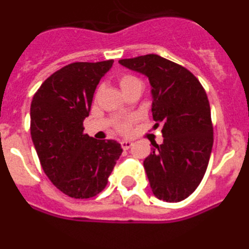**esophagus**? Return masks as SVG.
Listing matches in <instances>:
<instances>
[{
	"mask_svg": "<svg viewBox=\"0 0 249 249\" xmlns=\"http://www.w3.org/2000/svg\"><path fill=\"white\" fill-rule=\"evenodd\" d=\"M121 146H122L123 149H128L133 146V142H132V141H122V142H121Z\"/></svg>",
	"mask_w": 249,
	"mask_h": 249,
	"instance_id": "34e87169",
	"label": "esophagus"
}]
</instances>
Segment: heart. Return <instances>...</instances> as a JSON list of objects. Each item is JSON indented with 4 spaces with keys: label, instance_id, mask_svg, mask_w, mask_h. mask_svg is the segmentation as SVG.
I'll list each match as a JSON object with an SVG mask.
<instances>
[{
    "label": "heart",
    "instance_id": "heart-1",
    "mask_svg": "<svg viewBox=\"0 0 249 249\" xmlns=\"http://www.w3.org/2000/svg\"><path fill=\"white\" fill-rule=\"evenodd\" d=\"M118 82H120L121 89H122L123 92H127L129 91V89H142V87H143V82H142V80H141L140 77L131 73L122 74V76L120 77ZM131 123H132V120L120 121V122L116 123V129H117L118 132H121V133H126V132L129 131Z\"/></svg>",
    "mask_w": 249,
    "mask_h": 249
}]
</instances>
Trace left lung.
Returning a JSON list of instances; mask_svg holds the SVG:
<instances>
[{
  "mask_svg": "<svg viewBox=\"0 0 249 249\" xmlns=\"http://www.w3.org/2000/svg\"><path fill=\"white\" fill-rule=\"evenodd\" d=\"M120 63L148 77L155 128L162 127L163 143H152L143 162L152 192L166 202L183 201L201 183L212 152L213 124L206 91L192 72L158 54L120 59Z\"/></svg>",
  "mask_w": 249,
  "mask_h": 249,
  "instance_id": "obj_1",
  "label": "left lung"
}]
</instances>
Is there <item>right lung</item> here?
I'll list each match as a JSON object with an SVG mask.
<instances>
[{"instance_id":"right-lung-1","label":"right lung","mask_w":249,"mask_h":249,"mask_svg":"<svg viewBox=\"0 0 249 249\" xmlns=\"http://www.w3.org/2000/svg\"><path fill=\"white\" fill-rule=\"evenodd\" d=\"M113 59L73 62L51 74L31 103V137L50 181L72 198H91L105 190L122 153L113 140L83 133L98 82Z\"/></svg>"}]
</instances>
